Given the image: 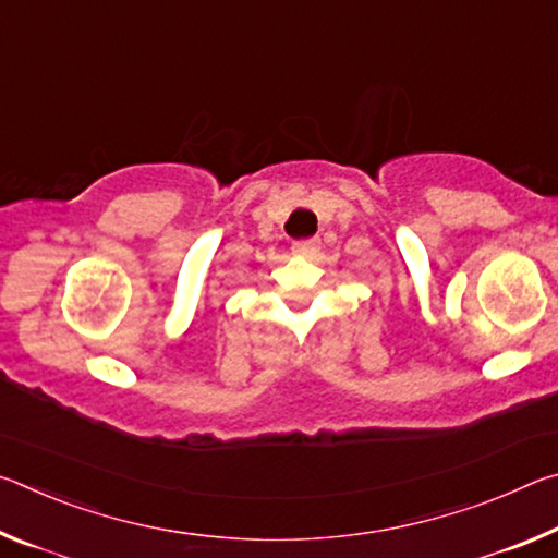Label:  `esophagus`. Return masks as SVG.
<instances>
[{
    "label": "esophagus",
    "mask_w": 558,
    "mask_h": 558,
    "mask_svg": "<svg viewBox=\"0 0 558 558\" xmlns=\"http://www.w3.org/2000/svg\"><path fill=\"white\" fill-rule=\"evenodd\" d=\"M317 251H319L317 239H302L292 243V253H298V256H315Z\"/></svg>",
    "instance_id": "34e87169"
}]
</instances>
